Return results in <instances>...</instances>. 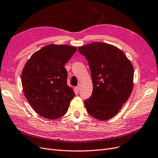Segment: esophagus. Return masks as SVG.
I'll return each mask as SVG.
<instances>
[{
    "label": "esophagus",
    "instance_id": "34e87169",
    "mask_svg": "<svg viewBox=\"0 0 158 158\" xmlns=\"http://www.w3.org/2000/svg\"><path fill=\"white\" fill-rule=\"evenodd\" d=\"M80 89H81V85H78L77 87H75V91H76L77 92H79Z\"/></svg>",
    "mask_w": 158,
    "mask_h": 158
}]
</instances>
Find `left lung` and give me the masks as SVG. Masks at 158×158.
<instances>
[{
    "mask_svg": "<svg viewBox=\"0 0 158 158\" xmlns=\"http://www.w3.org/2000/svg\"><path fill=\"white\" fill-rule=\"evenodd\" d=\"M89 66L92 95L84 102L87 112L101 121L114 117L130 96L133 67L124 52L111 44L94 42L80 47Z\"/></svg>",
    "mask_w": 158,
    "mask_h": 158,
    "instance_id": "obj_1",
    "label": "left lung"
}]
</instances>
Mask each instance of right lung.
<instances>
[{
    "label": "right lung",
    "instance_id": "1",
    "mask_svg": "<svg viewBox=\"0 0 158 158\" xmlns=\"http://www.w3.org/2000/svg\"><path fill=\"white\" fill-rule=\"evenodd\" d=\"M77 51L67 44H48L32 55L22 72L23 92L33 110L48 119L66 114L75 97L67 84L64 64Z\"/></svg>",
    "mask_w": 158,
    "mask_h": 158
}]
</instances>
